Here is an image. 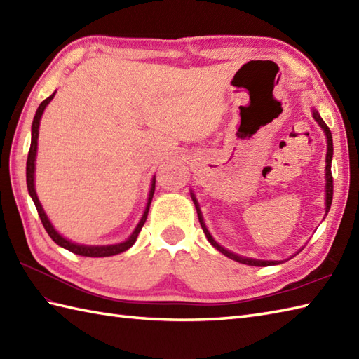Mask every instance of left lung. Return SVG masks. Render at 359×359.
Listing matches in <instances>:
<instances>
[{
  "mask_svg": "<svg viewBox=\"0 0 359 359\" xmlns=\"http://www.w3.org/2000/svg\"><path fill=\"white\" fill-rule=\"evenodd\" d=\"M311 116H313V118L318 121V125L323 128V131H324V134H325V139H327V154H325V216H327V212H329V210H330L332 199H333V177H332L333 140H332V133H330L329 126H327V125L324 123V120L321 118V116H319V112H318L315 108H311ZM191 199H193V202H194V205H196L197 216H199V222H201V226H202V230H203L205 236H207V239H208V242L211 243V245L215 247L216 250H219L220 253L225 255L226 257L233 259V261H236V262H241V264H245V265H253V266L279 265V264L284 262V261H262V259H253V257L239 256V255H236V253H233V251L226 250L225 247L220 245V243H217V242L215 241V238H212V236H211V233L208 231L207 225H205V220H203V216H202V211H201V207H199V202H197V199H196V194H194L193 191H191ZM301 250H302V248H301ZM301 250H299V251H301ZM299 251H297V253H299Z\"/></svg>",
  "mask_w": 359,
  "mask_h": 359,
  "instance_id": "obj_1",
  "label": "left lung"
}]
</instances>
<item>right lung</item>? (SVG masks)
<instances>
[{"mask_svg":"<svg viewBox=\"0 0 359 359\" xmlns=\"http://www.w3.org/2000/svg\"><path fill=\"white\" fill-rule=\"evenodd\" d=\"M57 93V90H55ZM55 93L52 95H49L46 98L44 102H41V104L38 106V109L35 112V117L32 121V139H30V149H29V156H27V163H26V182H27V191L29 196L32 197V201L36 207L38 215H40V219L43 222L44 230L48 231V234L50 236V239L57 243V245L63 247L66 250L72 251L75 255H80V256H86V257H108V256H114V255H118V253H123L128 248H131L134 245V242L137 241V236H139L142 226L144 225V220L148 217V211H149V205L152 201V196H154V189H156V175L152 177L151 180V188H149V194H148V202H147V207H144L143 215L139 220V224L134 228V231L131 233V236L123 242H118V243H111V245H86V243H77V242H72L67 238H65L63 234H60L55 226L52 225V222L49 220L48 215H46L40 201H38V196L35 191V160H36V148H38V128H40V120L43 112L46 109V106H48L52 98L55 97Z\"/></svg>","mask_w":359,"mask_h":359,"instance_id":"right-lung-1","label":"right lung"}]
</instances>
